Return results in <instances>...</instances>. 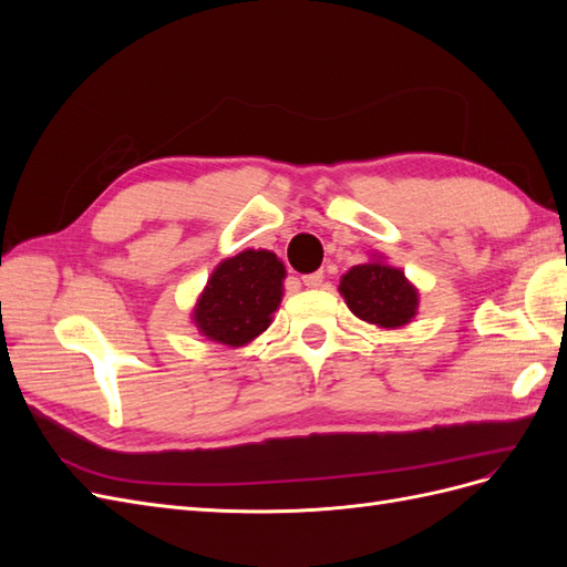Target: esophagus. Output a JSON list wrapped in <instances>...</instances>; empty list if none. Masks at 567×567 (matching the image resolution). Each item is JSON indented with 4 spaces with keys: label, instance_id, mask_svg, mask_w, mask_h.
I'll return each mask as SVG.
<instances>
[{
    "label": "esophagus",
    "instance_id": "1",
    "mask_svg": "<svg viewBox=\"0 0 567 567\" xmlns=\"http://www.w3.org/2000/svg\"><path fill=\"white\" fill-rule=\"evenodd\" d=\"M321 281H323V271L305 274V277H302V284H305L307 288H319V286H321Z\"/></svg>",
    "mask_w": 567,
    "mask_h": 567
}]
</instances>
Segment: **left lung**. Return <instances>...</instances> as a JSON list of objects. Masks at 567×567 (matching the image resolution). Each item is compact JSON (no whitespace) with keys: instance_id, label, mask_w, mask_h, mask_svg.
<instances>
[{"instance_id":"8db88e82","label":"left lung","mask_w":567,"mask_h":567,"mask_svg":"<svg viewBox=\"0 0 567 567\" xmlns=\"http://www.w3.org/2000/svg\"><path fill=\"white\" fill-rule=\"evenodd\" d=\"M338 293L357 319L383 331L402 329L419 315V288L406 279L404 269L390 265L379 252L342 274Z\"/></svg>"}]
</instances>
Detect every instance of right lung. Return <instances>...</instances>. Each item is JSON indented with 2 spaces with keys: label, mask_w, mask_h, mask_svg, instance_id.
Listing matches in <instances>:
<instances>
[{
  "label": "right lung",
  "mask_w": 567,
  "mask_h": 567,
  "mask_svg": "<svg viewBox=\"0 0 567 567\" xmlns=\"http://www.w3.org/2000/svg\"><path fill=\"white\" fill-rule=\"evenodd\" d=\"M286 267L271 250H241L221 260L192 310L196 331L210 342L244 348L265 333L284 298Z\"/></svg>",
  "instance_id": "obj_1"
}]
</instances>
